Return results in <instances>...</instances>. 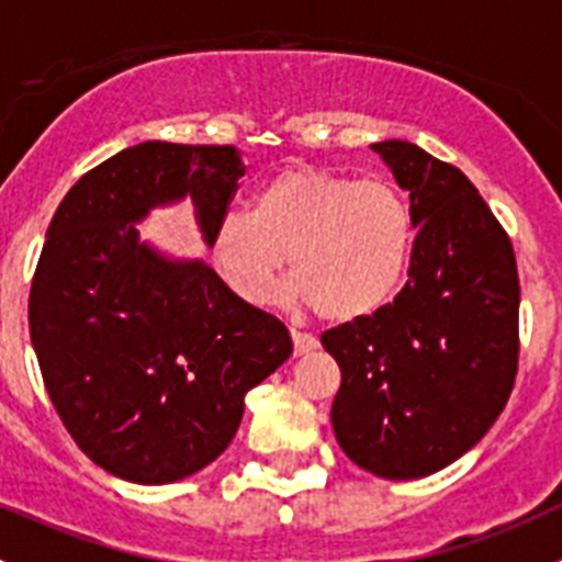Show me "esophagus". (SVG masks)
<instances>
[{"mask_svg":"<svg viewBox=\"0 0 562 562\" xmlns=\"http://www.w3.org/2000/svg\"><path fill=\"white\" fill-rule=\"evenodd\" d=\"M291 341H293V356H307L318 347L316 338L311 333H302V330H291Z\"/></svg>","mask_w":562,"mask_h":562,"instance_id":"1","label":"esophagus"}]
</instances>
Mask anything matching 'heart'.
Masks as SVG:
<instances>
[{
  "label": "heart",
  "mask_w": 562,
  "mask_h": 562,
  "mask_svg": "<svg viewBox=\"0 0 562 562\" xmlns=\"http://www.w3.org/2000/svg\"><path fill=\"white\" fill-rule=\"evenodd\" d=\"M414 237L412 210L386 181L291 165L257 187L246 215H226L212 229L210 255L246 305L274 300L291 257L296 300L350 325L401 291Z\"/></svg>",
  "instance_id": "obj_1"
}]
</instances>
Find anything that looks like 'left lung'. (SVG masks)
<instances>
[{"label": "left lung", "instance_id": "left-lung-1", "mask_svg": "<svg viewBox=\"0 0 562 562\" xmlns=\"http://www.w3.org/2000/svg\"><path fill=\"white\" fill-rule=\"evenodd\" d=\"M414 215L408 282L375 316L322 336L341 369L330 423L381 479L457 462L507 406L518 369V269L507 232L462 170L401 139L372 145Z\"/></svg>", "mask_w": 562, "mask_h": 562}]
</instances>
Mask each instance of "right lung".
I'll return each instance as SVG.
<instances>
[{
	"mask_svg": "<svg viewBox=\"0 0 562 562\" xmlns=\"http://www.w3.org/2000/svg\"><path fill=\"white\" fill-rule=\"evenodd\" d=\"M244 173L232 145L139 143L80 176L49 221L30 338L55 412L111 476L170 484L215 462L246 392L293 352L280 318L136 229L190 201L210 249Z\"/></svg>",
	"mask_w": 562,
	"mask_h": 562,
	"instance_id": "right-lung-1",
	"label": "right lung"
}]
</instances>
